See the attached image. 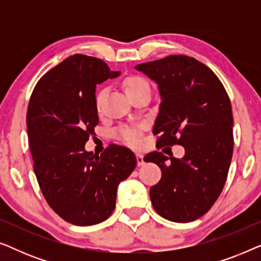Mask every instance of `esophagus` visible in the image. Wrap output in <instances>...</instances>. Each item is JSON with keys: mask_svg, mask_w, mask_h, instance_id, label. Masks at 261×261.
Masks as SVG:
<instances>
[{"mask_svg": "<svg viewBox=\"0 0 261 261\" xmlns=\"http://www.w3.org/2000/svg\"><path fill=\"white\" fill-rule=\"evenodd\" d=\"M137 163H138V166H141L145 164L144 155H142L141 153H137Z\"/></svg>", "mask_w": 261, "mask_h": 261, "instance_id": "34e87169", "label": "esophagus"}]
</instances>
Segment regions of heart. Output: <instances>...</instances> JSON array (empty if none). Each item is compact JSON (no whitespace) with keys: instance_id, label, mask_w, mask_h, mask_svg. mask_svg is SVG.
Instances as JSON below:
<instances>
[{"instance_id":"obj_1","label":"heart","mask_w":261,"mask_h":261,"mask_svg":"<svg viewBox=\"0 0 261 261\" xmlns=\"http://www.w3.org/2000/svg\"><path fill=\"white\" fill-rule=\"evenodd\" d=\"M122 87L124 89V91H126V94L128 95V97H132V96L137 95L141 91H149V85L147 83V81L140 76H134V74L133 76H128L124 78L122 82ZM105 96H106L105 89H102V90H99L97 94H96L95 106L97 110L101 109ZM119 135L129 145L138 146L140 144V138L138 137V134L135 133V130L130 129V128H123V129H121L119 132Z\"/></svg>"}]
</instances>
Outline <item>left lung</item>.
<instances>
[{"label": "left lung", "mask_w": 261, "mask_h": 261, "mask_svg": "<svg viewBox=\"0 0 261 261\" xmlns=\"http://www.w3.org/2000/svg\"><path fill=\"white\" fill-rule=\"evenodd\" d=\"M135 69L158 84L156 145L185 149L170 162L158 151L144 158L162 170L149 190L153 208L166 220L191 222L212 208L226 183L234 148L230 99L216 74L192 57L169 56Z\"/></svg>", "instance_id": "left-lung-1"}]
</instances>
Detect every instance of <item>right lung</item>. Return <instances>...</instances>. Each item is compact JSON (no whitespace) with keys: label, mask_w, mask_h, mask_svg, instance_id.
<instances>
[{"label":"right lung","mask_w":261,"mask_h":261,"mask_svg":"<svg viewBox=\"0 0 261 261\" xmlns=\"http://www.w3.org/2000/svg\"><path fill=\"white\" fill-rule=\"evenodd\" d=\"M102 59L73 55L46 72L27 109V134L39 187L55 213L76 226L108 219L116 191L137 166L129 148L109 145L101 155L85 151L98 114L96 84L115 78Z\"/></svg>","instance_id":"add662e5"}]
</instances>
